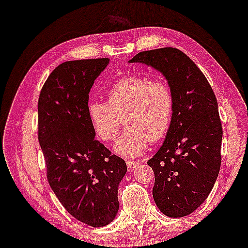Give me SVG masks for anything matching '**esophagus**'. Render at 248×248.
Instances as JSON below:
<instances>
[{
	"mask_svg": "<svg viewBox=\"0 0 248 248\" xmlns=\"http://www.w3.org/2000/svg\"><path fill=\"white\" fill-rule=\"evenodd\" d=\"M139 165V161L138 160H128L127 161V168L129 171L134 170V169H136L137 166Z\"/></svg>",
	"mask_w": 248,
	"mask_h": 248,
	"instance_id": "1",
	"label": "esophagus"
}]
</instances>
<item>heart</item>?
Here are the masks:
<instances>
[{
	"instance_id": "b5f03b06",
	"label": "heart",
	"mask_w": 248,
	"mask_h": 248,
	"mask_svg": "<svg viewBox=\"0 0 248 248\" xmlns=\"http://www.w3.org/2000/svg\"><path fill=\"white\" fill-rule=\"evenodd\" d=\"M175 98L165 80L128 76L114 82L108 101L92 100L89 119L102 141L116 138L125 119L127 129L118 139L114 150L121 156L137 157L147 150L150 140L159 141L171 125Z\"/></svg>"
}]
</instances>
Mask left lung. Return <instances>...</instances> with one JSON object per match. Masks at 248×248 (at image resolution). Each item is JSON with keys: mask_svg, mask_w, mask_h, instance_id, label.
<instances>
[{"mask_svg": "<svg viewBox=\"0 0 248 248\" xmlns=\"http://www.w3.org/2000/svg\"><path fill=\"white\" fill-rule=\"evenodd\" d=\"M129 62L157 69L172 90L171 125L147 164L155 173L158 208L173 218L187 216L208 197L220 169L223 128L215 93L193 60L176 47L142 51Z\"/></svg>", "mask_w": 248, "mask_h": 248, "instance_id": "1", "label": "left lung"}]
</instances>
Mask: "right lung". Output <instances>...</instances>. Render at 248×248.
Returning <instances> with one entry per match:
<instances>
[{"mask_svg": "<svg viewBox=\"0 0 248 248\" xmlns=\"http://www.w3.org/2000/svg\"><path fill=\"white\" fill-rule=\"evenodd\" d=\"M108 63V58L64 62L44 82L38 102L47 182L66 212L92 227L114 219L127 172L123 158L94 139L89 119V92Z\"/></svg>", "mask_w": 248, "mask_h": 248, "instance_id": "obj_1", "label": "right lung"}]
</instances>
